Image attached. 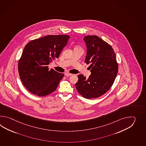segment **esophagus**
Masks as SVG:
<instances>
[{
    "instance_id": "esophagus-1",
    "label": "esophagus",
    "mask_w": 146,
    "mask_h": 146,
    "mask_svg": "<svg viewBox=\"0 0 146 146\" xmlns=\"http://www.w3.org/2000/svg\"><path fill=\"white\" fill-rule=\"evenodd\" d=\"M65 76H71V75H72V74H70V73H69V72H66V73H65Z\"/></svg>"
}]
</instances>
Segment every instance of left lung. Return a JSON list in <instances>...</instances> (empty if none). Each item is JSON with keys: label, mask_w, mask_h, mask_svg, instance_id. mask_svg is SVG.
Segmentation results:
<instances>
[{"label": "left lung", "mask_w": 146, "mask_h": 146, "mask_svg": "<svg viewBox=\"0 0 146 146\" xmlns=\"http://www.w3.org/2000/svg\"><path fill=\"white\" fill-rule=\"evenodd\" d=\"M87 46L85 62L91 74L87 79L78 74L76 84L78 92L88 99L102 96L112 87L118 73V66L112 47L96 35L84 36Z\"/></svg>", "instance_id": "obj_1"}]
</instances>
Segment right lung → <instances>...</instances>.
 Wrapping results in <instances>:
<instances>
[{"label":"right lung","mask_w":146,"mask_h":146,"mask_svg":"<svg viewBox=\"0 0 146 146\" xmlns=\"http://www.w3.org/2000/svg\"><path fill=\"white\" fill-rule=\"evenodd\" d=\"M70 36L50 35L32 40L25 47L18 62L20 79L26 89L38 96L55 91L64 74L50 69L48 65L59 57Z\"/></svg>","instance_id":"add662e5"}]
</instances>
